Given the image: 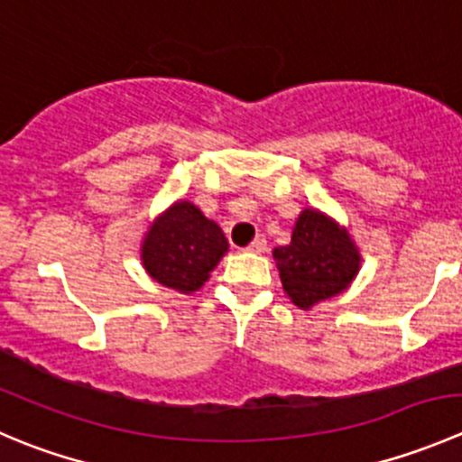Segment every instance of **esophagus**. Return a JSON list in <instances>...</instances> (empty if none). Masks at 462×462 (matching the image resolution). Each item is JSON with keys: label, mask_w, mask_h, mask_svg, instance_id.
Segmentation results:
<instances>
[{"label": "esophagus", "mask_w": 462, "mask_h": 462, "mask_svg": "<svg viewBox=\"0 0 462 462\" xmlns=\"http://www.w3.org/2000/svg\"><path fill=\"white\" fill-rule=\"evenodd\" d=\"M245 250H248V253H254V254L266 253V239H263V236H257V239H254Z\"/></svg>", "instance_id": "esophagus-1"}]
</instances>
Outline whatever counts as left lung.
<instances>
[{
    "mask_svg": "<svg viewBox=\"0 0 462 462\" xmlns=\"http://www.w3.org/2000/svg\"><path fill=\"white\" fill-rule=\"evenodd\" d=\"M282 286L300 309L343 293L361 268L352 236L334 218L304 209L293 226L289 245L273 250Z\"/></svg>",
    "mask_w": 462,
    "mask_h": 462,
    "instance_id": "8db88e82",
    "label": "left lung"
}]
</instances>
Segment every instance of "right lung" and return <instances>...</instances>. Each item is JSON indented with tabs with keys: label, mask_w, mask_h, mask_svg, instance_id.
Returning <instances> with one entry per match:
<instances>
[{
	"label": "right lung",
	"mask_w": 462,
	"mask_h": 462,
	"mask_svg": "<svg viewBox=\"0 0 462 462\" xmlns=\"http://www.w3.org/2000/svg\"><path fill=\"white\" fill-rule=\"evenodd\" d=\"M226 253L221 227L189 200H178L160 214L142 241L146 273L178 293L199 291Z\"/></svg>",
	"instance_id": "1"
}]
</instances>
